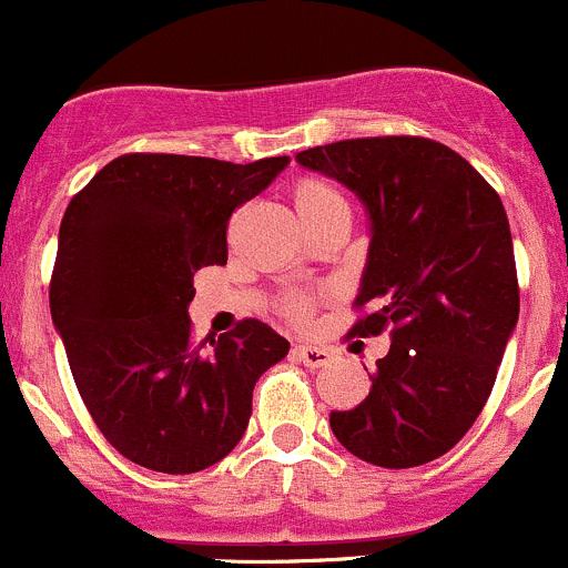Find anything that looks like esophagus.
I'll return each mask as SVG.
<instances>
[{
  "label": "esophagus",
  "mask_w": 568,
  "mask_h": 568,
  "mask_svg": "<svg viewBox=\"0 0 568 568\" xmlns=\"http://www.w3.org/2000/svg\"><path fill=\"white\" fill-rule=\"evenodd\" d=\"M294 352H296V357H300V363H305L307 368H324V365H329V359L335 357V354H332V348L311 346V343H302V346H296Z\"/></svg>",
  "instance_id": "obj_1"
}]
</instances>
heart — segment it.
<instances>
[{"mask_svg":"<svg viewBox=\"0 0 568 568\" xmlns=\"http://www.w3.org/2000/svg\"><path fill=\"white\" fill-rule=\"evenodd\" d=\"M288 203L294 209L296 220L302 222L307 233L329 225L335 220H348V203L329 181L313 175H302L288 183ZM311 296L288 294L280 300V311L291 321H305L311 316Z\"/></svg>","mask_w":568,"mask_h":568,"instance_id":"b5f03b06","label":"heart"}]
</instances>
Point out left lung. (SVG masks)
<instances>
[{
	"label": "left lung",
	"mask_w": 568,
	"mask_h": 568,
	"mask_svg": "<svg viewBox=\"0 0 568 568\" xmlns=\"http://www.w3.org/2000/svg\"><path fill=\"white\" fill-rule=\"evenodd\" d=\"M363 200L371 220L352 335L390 329L371 393L332 412L337 443L376 467L439 459L484 409L519 318L517 263L500 194L426 136H365L296 153Z\"/></svg>",
	"instance_id": "obj_1"
}]
</instances>
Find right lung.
<instances>
[{
  "label": "right lung",
  "mask_w": 568,
  "mask_h": 568,
  "mask_svg": "<svg viewBox=\"0 0 568 568\" xmlns=\"http://www.w3.org/2000/svg\"><path fill=\"white\" fill-rule=\"evenodd\" d=\"M288 162L125 153L68 203L51 321L84 406L129 462L200 473L247 432L255 382L291 343L257 318L197 343L192 280L227 263L231 214Z\"/></svg>",
  "instance_id": "obj_1"
}]
</instances>
